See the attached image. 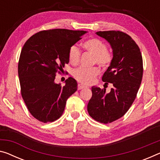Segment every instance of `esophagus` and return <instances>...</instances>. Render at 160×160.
I'll use <instances>...</instances> for the list:
<instances>
[{
  "label": "esophagus",
  "mask_w": 160,
  "mask_h": 160,
  "mask_svg": "<svg viewBox=\"0 0 160 160\" xmlns=\"http://www.w3.org/2000/svg\"><path fill=\"white\" fill-rule=\"evenodd\" d=\"M85 87H86L85 86L81 84V83H78V90H81V89H82V88H85Z\"/></svg>",
  "instance_id": "esophagus-1"
}]
</instances>
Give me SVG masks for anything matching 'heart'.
I'll return each instance as SVG.
<instances>
[{
	"mask_svg": "<svg viewBox=\"0 0 160 160\" xmlns=\"http://www.w3.org/2000/svg\"><path fill=\"white\" fill-rule=\"evenodd\" d=\"M82 46L94 55V63H97L102 68H107L113 60L112 53L107 50V45L104 41L97 38H90L82 43ZM81 51L77 46L73 45L68 51V60L73 65L79 62ZM100 73V69L97 66L91 68L79 67L73 72V76L78 82L84 84H90L94 82V78Z\"/></svg>",
	"mask_w": 160,
	"mask_h": 160,
	"instance_id": "b5f03b06",
	"label": "heart"
}]
</instances>
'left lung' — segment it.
<instances>
[{
	"label": "left lung",
	"mask_w": 160,
	"mask_h": 160,
	"mask_svg": "<svg viewBox=\"0 0 160 160\" xmlns=\"http://www.w3.org/2000/svg\"><path fill=\"white\" fill-rule=\"evenodd\" d=\"M113 50V60L102 77L105 84L111 83L109 93L105 88L92 87V97L87 105L88 114L96 121L108 124L124 116L133 104L143 76L141 51L130 36L119 31H98Z\"/></svg>",
	"instance_id": "obj_1"
}]
</instances>
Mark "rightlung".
Segmentation results:
<instances>
[{
    "instance_id": "1",
    "label": "right lung",
    "mask_w": 160,
    "mask_h": 160,
    "mask_svg": "<svg viewBox=\"0 0 160 160\" xmlns=\"http://www.w3.org/2000/svg\"><path fill=\"white\" fill-rule=\"evenodd\" d=\"M85 31L56 28L39 31L22 48L18 72L21 92L29 112L39 122L56 121L64 111L66 100L77 90V83L69 77L66 84L55 83L68 61V51Z\"/></svg>"
}]
</instances>
